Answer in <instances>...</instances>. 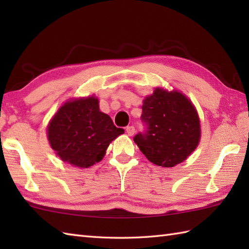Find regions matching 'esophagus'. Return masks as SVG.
<instances>
[{"instance_id": "1", "label": "esophagus", "mask_w": 249, "mask_h": 249, "mask_svg": "<svg viewBox=\"0 0 249 249\" xmlns=\"http://www.w3.org/2000/svg\"><path fill=\"white\" fill-rule=\"evenodd\" d=\"M135 127L134 126H127V127H126V133L128 134V136H133L134 134H135Z\"/></svg>"}]
</instances>
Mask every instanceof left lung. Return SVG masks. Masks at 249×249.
I'll return each mask as SVG.
<instances>
[{"label": "left lung", "instance_id": "obj_1", "mask_svg": "<svg viewBox=\"0 0 249 249\" xmlns=\"http://www.w3.org/2000/svg\"><path fill=\"white\" fill-rule=\"evenodd\" d=\"M145 129L134 137L151 162L173 167L192 154L200 140V122L190 100L179 92L157 89L142 105Z\"/></svg>", "mask_w": 249, "mask_h": 249}]
</instances>
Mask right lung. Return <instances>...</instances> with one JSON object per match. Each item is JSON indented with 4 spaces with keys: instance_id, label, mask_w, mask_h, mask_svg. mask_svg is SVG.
<instances>
[{
    "instance_id": "right-lung-1",
    "label": "right lung",
    "mask_w": 249,
    "mask_h": 249,
    "mask_svg": "<svg viewBox=\"0 0 249 249\" xmlns=\"http://www.w3.org/2000/svg\"><path fill=\"white\" fill-rule=\"evenodd\" d=\"M123 133L108 114L100 112L93 96L63 105L48 126L52 149L63 161L80 168L102 160L110 142Z\"/></svg>"
}]
</instances>
